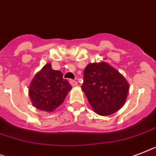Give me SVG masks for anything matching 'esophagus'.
Returning a JSON list of instances; mask_svg holds the SVG:
<instances>
[{
	"label": "esophagus",
	"instance_id": "1",
	"mask_svg": "<svg viewBox=\"0 0 156 156\" xmlns=\"http://www.w3.org/2000/svg\"><path fill=\"white\" fill-rule=\"evenodd\" d=\"M69 83L71 84L72 87H76L78 85V82H76L75 80H69Z\"/></svg>",
	"mask_w": 156,
	"mask_h": 156
}]
</instances>
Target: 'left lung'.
Here are the masks:
<instances>
[{"instance_id":"1","label":"left lung","mask_w":156,"mask_h":156,"mask_svg":"<svg viewBox=\"0 0 156 156\" xmlns=\"http://www.w3.org/2000/svg\"><path fill=\"white\" fill-rule=\"evenodd\" d=\"M82 89L94 112L107 116L122 107L129 85L123 76L107 63H91L84 69Z\"/></svg>"}]
</instances>
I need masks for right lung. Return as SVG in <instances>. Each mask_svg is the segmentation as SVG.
<instances>
[{
	"mask_svg": "<svg viewBox=\"0 0 156 156\" xmlns=\"http://www.w3.org/2000/svg\"><path fill=\"white\" fill-rule=\"evenodd\" d=\"M71 88L69 82L63 78L62 73L54 70L50 64H47L35 75L29 94L34 107L49 112L62 103Z\"/></svg>",
	"mask_w": 156,
	"mask_h": 156,
	"instance_id": "right-lung-1",
	"label": "right lung"
}]
</instances>
